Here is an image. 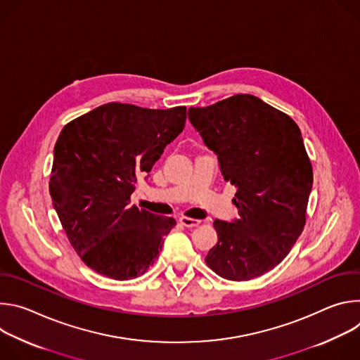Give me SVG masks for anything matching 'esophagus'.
<instances>
[{"mask_svg": "<svg viewBox=\"0 0 360 360\" xmlns=\"http://www.w3.org/2000/svg\"><path fill=\"white\" fill-rule=\"evenodd\" d=\"M179 222H181L184 226H186V228H195V226H198V225L200 224V221L192 219V218H188V217L179 218Z\"/></svg>", "mask_w": 360, "mask_h": 360, "instance_id": "esophagus-1", "label": "esophagus"}]
</instances>
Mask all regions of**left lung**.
<instances>
[{
	"label": "left lung",
	"instance_id": "obj_1",
	"mask_svg": "<svg viewBox=\"0 0 360 360\" xmlns=\"http://www.w3.org/2000/svg\"><path fill=\"white\" fill-rule=\"evenodd\" d=\"M188 118L238 188L239 218L215 219L218 243L205 262L229 281L258 278L279 265L303 231L314 184L296 122L249 94H238Z\"/></svg>",
	"mask_w": 360,
	"mask_h": 360
}]
</instances>
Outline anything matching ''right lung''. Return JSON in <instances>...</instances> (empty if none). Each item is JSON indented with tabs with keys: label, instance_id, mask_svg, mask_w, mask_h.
I'll return each instance as SVG.
<instances>
[{
	"label": "right lung",
	"instance_id": "add662e5",
	"mask_svg": "<svg viewBox=\"0 0 360 360\" xmlns=\"http://www.w3.org/2000/svg\"><path fill=\"white\" fill-rule=\"evenodd\" d=\"M185 120V107L148 110L110 102L63 128L49 193L68 240L96 274L134 279L160 256L176 222L136 208L131 195Z\"/></svg>",
	"mask_w": 360,
	"mask_h": 360
}]
</instances>
